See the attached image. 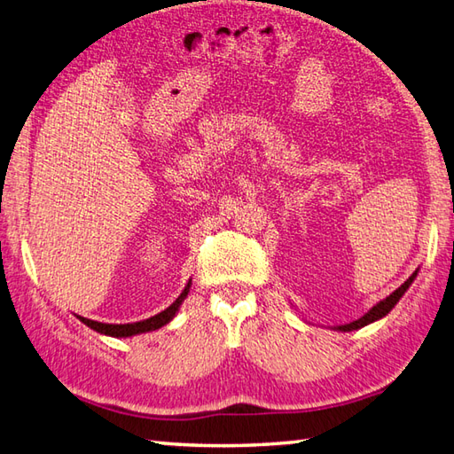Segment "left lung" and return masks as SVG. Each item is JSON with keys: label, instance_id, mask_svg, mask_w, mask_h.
Segmentation results:
<instances>
[{"label": "left lung", "instance_id": "1", "mask_svg": "<svg viewBox=\"0 0 454 454\" xmlns=\"http://www.w3.org/2000/svg\"><path fill=\"white\" fill-rule=\"evenodd\" d=\"M415 276H417V271L413 276H411L405 284H403L401 287H397V290H395L389 298H385L383 301H379L377 306H373L371 308L364 317H359V319H356V321H351V324H348V325H340L337 329H340V332H353V329H359V327H364V325H367V324H371V321H375V319H381L383 316H387V313H389L393 308H395V303H397L399 300H401V295L407 292V287L413 284V279H415Z\"/></svg>", "mask_w": 454, "mask_h": 454}]
</instances>
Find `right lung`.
Here are the masks:
<instances>
[{
  "mask_svg": "<svg viewBox=\"0 0 454 454\" xmlns=\"http://www.w3.org/2000/svg\"><path fill=\"white\" fill-rule=\"evenodd\" d=\"M188 290H191V284L184 287V292L178 295L176 301L172 303V306H168L164 311L156 313V316L148 317L145 321H137V324H101V321H93V319H87L81 316H79V319L83 321L85 325H89L90 329H95V332L111 335V337H129V335H137V333H145V332H154V329L167 325L168 321L175 317V313L180 308V303L184 301Z\"/></svg>",
  "mask_w": 454,
  "mask_h": 454,
  "instance_id": "obj_1",
  "label": "right lung"
}]
</instances>
